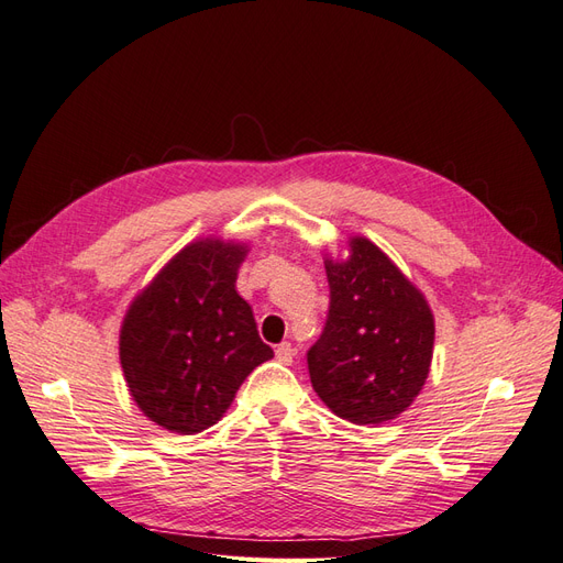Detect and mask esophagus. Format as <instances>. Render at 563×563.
I'll list each match as a JSON object with an SVG mask.
<instances>
[{
	"label": "esophagus",
	"mask_w": 563,
	"mask_h": 563,
	"mask_svg": "<svg viewBox=\"0 0 563 563\" xmlns=\"http://www.w3.org/2000/svg\"><path fill=\"white\" fill-rule=\"evenodd\" d=\"M275 354H277V360L282 362V364H294V356H296V350H294V345L291 343H282V345H277V350H275Z\"/></svg>",
	"instance_id": "34e87169"
}]
</instances>
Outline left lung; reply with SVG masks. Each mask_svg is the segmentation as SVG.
<instances>
[{"instance_id": "1", "label": "left lung", "mask_w": 563, "mask_h": 563, "mask_svg": "<svg viewBox=\"0 0 563 563\" xmlns=\"http://www.w3.org/2000/svg\"><path fill=\"white\" fill-rule=\"evenodd\" d=\"M329 317L308 352L312 387L354 424L404 413L428 380L434 314L404 272L366 236H352L347 258H327Z\"/></svg>"}]
</instances>
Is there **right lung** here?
Listing matches in <instances>:
<instances>
[{
    "label": "right lung",
    "mask_w": 563,
    "mask_h": 563,
    "mask_svg": "<svg viewBox=\"0 0 563 563\" xmlns=\"http://www.w3.org/2000/svg\"><path fill=\"white\" fill-rule=\"evenodd\" d=\"M246 253L240 242L197 240L129 305L119 331L126 387L168 432L211 428L249 373L275 356L255 329L251 305L236 294Z\"/></svg>",
    "instance_id": "obj_1"
}]
</instances>
